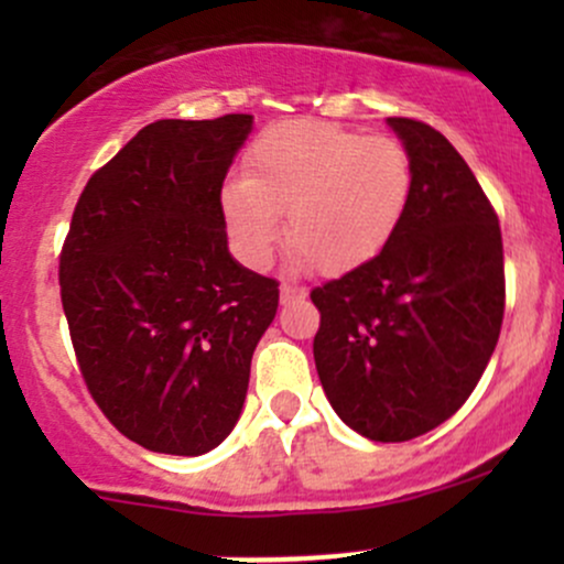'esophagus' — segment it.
I'll use <instances>...</instances> for the list:
<instances>
[{"mask_svg": "<svg viewBox=\"0 0 564 564\" xmlns=\"http://www.w3.org/2000/svg\"><path fill=\"white\" fill-rule=\"evenodd\" d=\"M307 296V291H304L302 286H294V283H281V302L289 304V302H296V300H304Z\"/></svg>", "mask_w": 564, "mask_h": 564, "instance_id": "obj_1", "label": "esophagus"}]
</instances>
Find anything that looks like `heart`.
<instances>
[{
	"label": "heart",
	"mask_w": 564,
	"mask_h": 564,
	"mask_svg": "<svg viewBox=\"0 0 564 564\" xmlns=\"http://www.w3.org/2000/svg\"><path fill=\"white\" fill-rule=\"evenodd\" d=\"M411 196L413 164L403 142L291 119L254 140L246 177L225 185L223 215L238 254L254 268L273 260L289 215L296 262L349 273L392 243Z\"/></svg>",
	"instance_id": "obj_1"
}]
</instances>
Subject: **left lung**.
<instances>
[{"mask_svg": "<svg viewBox=\"0 0 564 564\" xmlns=\"http://www.w3.org/2000/svg\"><path fill=\"white\" fill-rule=\"evenodd\" d=\"M413 164L398 236L364 268L313 289L315 368L336 416L377 443L451 419L480 381L503 321L498 217L437 129L387 119Z\"/></svg>", "mask_w": 564, "mask_h": 564, "instance_id": "left-lung-1", "label": "left lung"}]
</instances>
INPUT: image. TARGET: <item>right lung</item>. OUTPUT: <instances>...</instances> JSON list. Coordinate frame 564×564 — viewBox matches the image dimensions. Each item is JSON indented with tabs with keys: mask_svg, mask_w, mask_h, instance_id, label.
Wrapping results in <instances>:
<instances>
[{
	"mask_svg": "<svg viewBox=\"0 0 564 564\" xmlns=\"http://www.w3.org/2000/svg\"><path fill=\"white\" fill-rule=\"evenodd\" d=\"M254 116L161 119L89 177L61 254L87 390L148 451L200 456L236 426L278 281L228 251L223 183Z\"/></svg>",
	"mask_w": 564,
	"mask_h": 564,
	"instance_id": "add662e5",
	"label": "right lung"
}]
</instances>
